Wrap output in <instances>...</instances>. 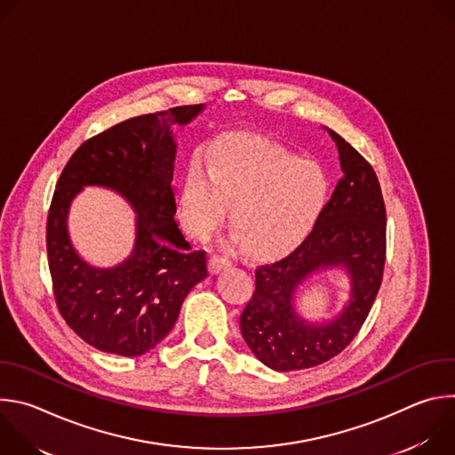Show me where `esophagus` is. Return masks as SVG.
I'll list each match as a JSON object with an SVG mask.
<instances>
[{
	"label": "esophagus",
	"instance_id": "34e87169",
	"mask_svg": "<svg viewBox=\"0 0 455 455\" xmlns=\"http://www.w3.org/2000/svg\"><path fill=\"white\" fill-rule=\"evenodd\" d=\"M230 261L227 257H223V255H220V253H214V255H211V259H209V268H211V274H220L221 270H227V268H230Z\"/></svg>",
	"mask_w": 455,
	"mask_h": 455
}]
</instances>
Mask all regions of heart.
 Returning a JSON list of instances; mask_svg holds the SVG:
<instances>
[{"instance_id":"1","label":"heart","mask_w":455,"mask_h":455,"mask_svg":"<svg viewBox=\"0 0 455 455\" xmlns=\"http://www.w3.org/2000/svg\"><path fill=\"white\" fill-rule=\"evenodd\" d=\"M328 176L286 148L253 137H227L207 155V172L192 162L180 194L188 232L207 239L230 205L234 243L257 257L297 246L328 200Z\"/></svg>"}]
</instances>
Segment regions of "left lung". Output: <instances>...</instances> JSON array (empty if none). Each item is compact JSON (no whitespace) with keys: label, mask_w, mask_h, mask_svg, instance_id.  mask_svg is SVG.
I'll use <instances>...</instances> for the list:
<instances>
[{"label":"left lung","mask_w":455,"mask_h":455,"mask_svg":"<svg viewBox=\"0 0 455 455\" xmlns=\"http://www.w3.org/2000/svg\"><path fill=\"white\" fill-rule=\"evenodd\" d=\"M342 180L320 211L313 230L284 259L255 270V291L241 313V335L251 353L274 371L320 365L358 335L378 295L385 267V204L371 164L339 133ZM342 267L352 295L331 321L311 324L292 307L296 290L315 273Z\"/></svg>","instance_id":"1"}]
</instances>
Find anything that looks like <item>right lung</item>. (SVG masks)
Segmentation results:
<instances>
[{"instance_id":"1","label":"right lung","mask_w":455,"mask_h":455,"mask_svg":"<svg viewBox=\"0 0 455 455\" xmlns=\"http://www.w3.org/2000/svg\"><path fill=\"white\" fill-rule=\"evenodd\" d=\"M202 104L133 116L86 140L62 169L46 221V251L57 307L90 346L140 356L160 344L187 293L207 277L204 250H192L174 221L171 125H185ZM90 184L115 189L138 214L132 255L97 269L76 253L68 234L71 200Z\"/></svg>"}]
</instances>
